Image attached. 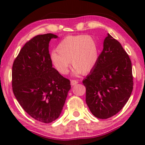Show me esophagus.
Listing matches in <instances>:
<instances>
[{"mask_svg": "<svg viewBox=\"0 0 145 145\" xmlns=\"http://www.w3.org/2000/svg\"><path fill=\"white\" fill-rule=\"evenodd\" d=\"M78 82L77 80H71V86H74L76 85V84H78Z\"/></svg>", "mask_w": 145, "mask_h": 145, "instance_id": "obj_1", "label": "esophagus"}]
</instances>
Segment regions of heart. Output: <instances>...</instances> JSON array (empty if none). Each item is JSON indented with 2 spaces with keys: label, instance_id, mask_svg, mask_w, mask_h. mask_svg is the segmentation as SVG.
Instances as JSON below:
<instances>
[{
  "label": "heart",
  "instance_id": "1",
  "mask_svg": "<svg viewBox=\"0 0 145 145\" xmlns=\"http://www.w3.org/2000/svg\"><path fill=\"white\" fill-rule=\"evenodd\" d=\"M99 58L97 41L92 36L80 35L67 36L57 46V52H52L50 60L61 74L69 72L71 62L75 74H86L95 67Z\"/></svg>",
  "mask_w": 145,
  "mask_h": 145
}]
</instances>
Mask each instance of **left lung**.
<instances>
[{
	"instance_id": "8db88e82",
	"label": "left lung",
	"mask_w": 145,
	"mask_h": 145,
	"mask_svg": "<svg viewBox=\"0 0 145 145\" xmlns=\"http://www.w3.org/2000/svg\"><path fill=\"white\" fill-rule=\"evenodd\" d=\"M82 82L86 104L98 119L115 115L130 97L134 84L131 62L121 44L110 34L95 67Z\"/></svg>"
}]
</instances>
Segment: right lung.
Returning a JSON list of instances; mask_svg holds the SVG:
<instances>
[{"label":"right lung","instance_id":"1","mask_svg":"<svg viewBox=\"0 0 145 145\" xmlns=\"http://www.w3.org/2000/svg\"><path fill=\"white\" fill-rule=\"evenodd\" d=\"M58 36L39 35L26 42L12 67L13 92L26 113L35 120L49 123L61 114L70 81L52 67L49 43Z\"/></svg>","mask_w":145,"mask_h":145}]
</instances>
